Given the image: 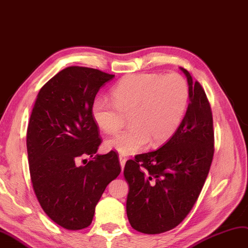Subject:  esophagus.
Segmentation results:
<instances>
[{
    "label": "esophagus",
    "instance_id": "esophagus-1",
    "mask_svg": "<svg viewBox=\"0 0 248 248\" xmlns=\"http://www.w3.org/2000/svg\"><path fill=\"white\" fill-rule=\"evenodd\" d=\"M119 162H120V166H122V170H124V164L126 162V157H124V155H119Z\"/></svg>",
    "mask_w": 248,
    "mask_h": 248
}]
</instances>
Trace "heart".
<instances>
[{"instance_id": "b5f03b06", "label": "heart", "mask_w": 248, "mask_h": 248, "mask_svg": "<svg viewBox=\"0 0 248 248\" xmlns=\"http://www.w3.org/2000/svg\"><path fill=\"white\" fill-rule=\"evenodd\" d=\"M113 101L96 98L92 104L94 123L105 133H116L129 117L131 126L108 139V150L137 153L148 142L158 147L173 136L187 107L188 86L180 74L126 75L113 88Z\"/></svg>"}]
</instances>
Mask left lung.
<instances>
[{"instance_id": "left-lung-1", "label": "left lung", "mask_w": 248, "mask_h": 248, "mask_svg": "<svg viewBox=\"0 0 248 248\" xmlns=\"http://www.w3.org/2000/svg\"><path fill=\"white\" fill-rule=\"evenodd\" d=\"M188 84L186 115L161 148L126 161V216L131 226L148 234L173 230L198 199L214 157L211 105L198 81L180 68Z\"/></svg>"}]
</instances>
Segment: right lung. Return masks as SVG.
I'll return each mask as SVG.
<instances>
[{"label": "right lung", "mask_w": 248, "mask_h": 248, "mask_svg": "<svg viewBox=\"0 0 248 248\" xmlns=\"http://www.w3.org/2000/svg\"><path fill=\"white\" fill-rule=\"evenodd\" d=\"M113 78L97 69L67 67L41 88L31 112L27 152L33 190L48 217L69 231L91 224L107 186L122 172L116 152L95 155L101 139L92 104ZM86 155L93 159L78 166Z\"/></svg>", "instance_id": "1"}]
</instances>
